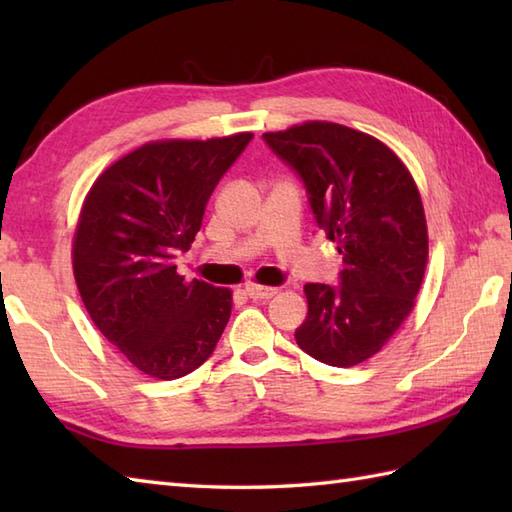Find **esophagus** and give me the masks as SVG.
<instances>
[{"mask_svg":"<svg viewBox=\"0 0 512 512\" xmlns=\"http://www.w3.org/2000/svg\"><path fill=\"white\" fill-rule=\"evenodd\" d=\"M246 295H248L250 299H255V301H262V299H270V297H275V295H277V288L250 284V286H246Z\"/></svg>","mask_w":512,"mask_h":512,"instance_id":"1","label":"esophagus"}]
</instances>
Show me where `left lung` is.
<instances>
[{"instance_id": "8db88e82", "label": "left lung", "mask_w": 512, "mask_h": 512, "mask_svg": "<svg viewBox=\"0 0 512 512\" xmlns=\"http://www.w3.org/2000/svg\"><path fill=\"white\" fill-rule=\"evenodd\" d=\"M262 138L301 178L343 257L336 286L303 288L297 345L332 367L363 363L407 319L422 284L429 242L416 182L394 151L350 127L314 121Z\"/></svg>"}]
</instances>
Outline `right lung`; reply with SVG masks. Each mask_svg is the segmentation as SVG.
<instances>
[{
	"instance_id": "1",
	"label": "right lung",
	"mask_w": 512,
	"mask_h": 512,
	"mask_svg": "<svg viewBox=\"0 0 512 512\" xmlns=\"http://www.w3.org/2000/svg\"><path fill=\"white\" fill-rule=\"evenodd\" d=\"M250 140L143 145L105 169L85 198L72 250L76 288L105 339L158 380L198 369L231 317V290L184 281L176 259Z\"/></svg>"
}]
</instances>
